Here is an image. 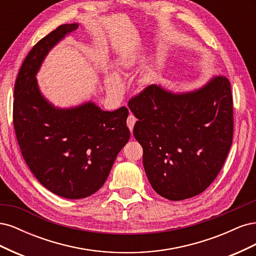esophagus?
I'll return each mask as SVG.
<instances>
[{
    "label": "esophagus",
    "instance_id": "34e87169",
    "mask_svg": "<svg viewBox=\"0 0 256 256\" xmlns=\"http://www.w3.org/2000/svg\"><path fill=\"white\" fill-rule=\"evenodd\" d=\"M136 122V116H134V114H129L128 118H127V126H128V128L130 129L131 132H132V130H134V126Z\"/></svg>",
    "mask_w": 256,
    "mask_h": 256
}]
</instances>
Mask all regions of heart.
<instances>
[{
  "label": "heart",
  "mask_w": 256,
  "mask_h": 256,
  "mask_svg": "<svg viewBox=\"0 0 256 256\" xmlns=\"http://www.w3.org/2000/svg\"><path fill=\"white\" fill-rule=\"evenodd\" d=\"M118 67L122 68V69L128 67V62H126L125 60H120ZM106 82L108 90H109V92H110L112 96L118 97V96H120L122 94L124 85H122L120 79L118 78V76L112 74H108Z\"/></svg>",
  "instance_id": "heart-1"
}]
</instances>
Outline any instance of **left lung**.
<instances>
[{"instance_id": "1", "label": "left lung", "mask_w": 256, "mask_h": 256, "mask_svg": "<svg viewBox=\"0 0 256 256\" xmlns=\"http://www.w3.org/2000/svg\"><path fill=\"white\" fill-rule=\"evenodd\" d=\"M134 136L152 189L171 200L196 196L214 180L234 132L233 95L226 76L204 88L172 94L150 84L129 99Z\"/></svg>"}]
</instances>
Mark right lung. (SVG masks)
Wrapping results in <instances>:
<instances>
[{"mask_svg":"<svg viewBox=\"0 0 256 256\" xmlns=\"http://www.w3.org/2000/svg\"><path fill=\"white\" fill-rule=\"evenodd\" d=\"M78 24H62L23 60L14 90L12 122L23 159L44 187L65 198H84L102 187L130 138L126 106L108 112L88 102L56 109L40 95L35 74L49 50Z\"/></svg>","mask_w":256,"mask_h":256,"instance_id":"1","label":"right lung"}]
</instances>
